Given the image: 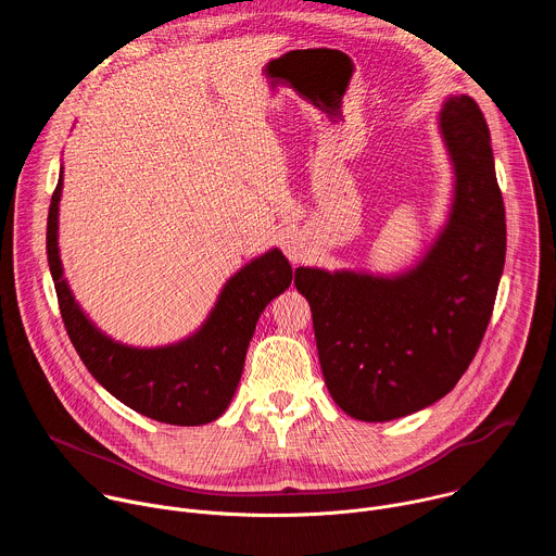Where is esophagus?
I'll return each instance as SVG.
<instances>
[{
  "instance_id": "1",
  "label": "esophagus",
  "mask_w": 556,
  "mask_h": 556,
  "mask_svg": "<svg viewBox=\"0 0 556 556\" xmlns=\"http://www.w3.org/2000/svg\"><path fill=\"white\" fill-rule=\"evenodd\" d=\"M283 253L288 255V260L292 264H299L305 260V247L301 244V240L296 235H286L283 237Z\"/></svg>"
}]
</instances>
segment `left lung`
<instances>
[{
	"instance_id": "8db88e82",
	"label": "left lung",
	"mask_w": 556,
	"mask_h": 556,
	"mask_svg": "<svg viewBox=\"0 0 556 556\" xmlns=\"http://www.w3.org/2000/svg\"><path fill=\"white\" fill-rule=\"evenodd\" d=\"M438 129L453 167L444 226L395 275L296 268L332 401L363 422L416 414L457 384L489 328L506 260V215L482 110L451 94Z\"/></svg>"
}]
</instances>
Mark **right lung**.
I'll return each instance as SVG.
<instances>
[{
  "label": "right lung",
  "instance_id": "add662e5",
  "mask_svg": "<svg viewBox=\"0 0 556 556\" xmlns=\"http://www.w3.org/2000/svg\"><path fill=\"white\" fill-rule=\"evenodd\" d=\"M61 191L63 167L48 211V266L67 337L88 371L116 401L151 420L178 427L217 420L240 384L260 314L292 283L288 260L270 249L237 270L219 290L206 321L187 339L134 348L99 330L70 290L59 255Z\"/></svg>",
  "mask_w": 556,
  "mask_h": 556
}]
</instances>
